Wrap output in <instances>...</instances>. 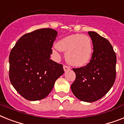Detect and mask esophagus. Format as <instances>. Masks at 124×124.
Returning <instances> with one entry per match:
<instances>
[{
    "label": "esophagus",
    "mask_w": 124,
    "mask_h": 124,
    "mask_svg": "<svg viewBox=\"0 0 124 124\" xmlns=\"http://www.w3.org/2000/svg\"><path fill=\"white\" fill-rule=\"evenodd\" d=\"M69 69H70V67H69V66H68V65H64V71H68V70H69Z\"/></svg>",
    "instance_id": "esophagus-1"
}]
</instances>
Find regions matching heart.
I'll use <instances>...</instances> for the list:
<instances>
[{
    "mask_svg": "<svg viewBox=\"0 0 124 124\" xmlns=\"http://www.w3.org/2000/svg\"><path fill=\"white\" fill-rule=\"evenodd\" d=\"M56 47L65 52L67 62L76 67L86 65L92 55V43L86 35L74 34L66 36L56 43Z\"/></svg>",
    "mask_w": 124,
    "mask_h": 124,
    "instance_id": "obj_1",
    "label": "heart"
}]
</instances>
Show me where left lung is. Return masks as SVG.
Here are the masks:
<instances>
[{
    "mask_svg": "<svg viewBox=\"0 0 124 124\" xmlns=\"http://www.w3.org/2000/svg\"><path fill=\"white\" fill-rule=\"evenodd\" d=\"M93 45L90 62L79 68H73L75 81L71 86L78 99L92 102L108 92L116 78V57L108 39L95 32H88Z\"/></svg>",
    "mask_w": 124,
    "mask_h": 124,
    "instance_id": "1",
    "label": "left lung"
}]
</instances>
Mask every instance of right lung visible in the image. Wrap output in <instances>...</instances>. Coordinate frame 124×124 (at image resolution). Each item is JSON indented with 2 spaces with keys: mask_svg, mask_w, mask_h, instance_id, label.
I'll return each mask as SVG.
<instances>
[{
  "mask_svg": "<svg viewBox=\"0 0 124 124\" xmlns=\"http://www.w3.org/2000/svg\"><path fill=\"white\" fill-rule=\"evenodd\" d=\"M57 36L53 29H38L22 36L10 52V81L27 100L45 98L64 74L63 65L50 59Z\"/></svg>",
  "mask_w": 124,
  "mask_h": 124,
  "instance_id": "obj_1",
  "label": "right lung"
}]
</instances>
